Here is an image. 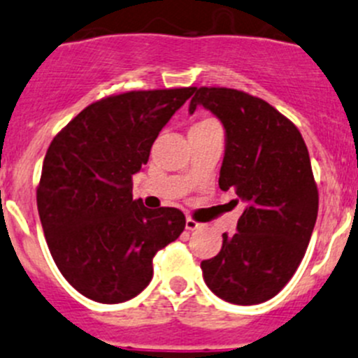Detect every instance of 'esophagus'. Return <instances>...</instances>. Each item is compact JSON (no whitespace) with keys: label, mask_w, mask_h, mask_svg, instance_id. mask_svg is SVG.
<instances>
[{"label":"esophagus","mask_w":358,"mask_h":358,"mask_svg":"<svg viewBox=\"0 0 358 358\" xmlns=\"http://www.w3.org/2000/svg\"><path fill=\"white\" fill-rule=\"evenodd\" d=\"M199 227H201L199 222H196V220H194V218L187 217V220H185V229H187V231H196V229H199Z\"/></svg>","instance_id":"obj_1"}]
</instances>
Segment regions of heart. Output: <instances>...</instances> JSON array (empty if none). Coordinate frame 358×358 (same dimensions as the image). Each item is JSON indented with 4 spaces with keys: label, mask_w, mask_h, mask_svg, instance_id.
Masks as SVG:
<instances>
[{
    "label": "heart",
    "mask_w": 358,
    "mask_h": 358,
    "mask_svg": "<svg viewBox=\"0 0 358 358\" xmlns=\"http://www.w3.org/2000/svg\"><path fill=\"white\" fill-rule=\"evenodd\" d=\"M206 124H215L213 119H201L196 126H206Z\"/></svg>",
    "instance_id": "1"
}]
</instances>
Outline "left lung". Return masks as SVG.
I'll use <instances>...</instances> for the list:
<instances>
[{
  "mask_svg": "<svg viewBox=\"0 0 358 358\" xmlns=\"http://www.w3.org/2000/svg\"><path fill=\"white\" fill-rule=\"evenodd\" d=\"M199 105L225 127L218 185L245 204L238 232L201 262L208 289L252 306L275 297L297 271L318 213V189L299 129L264 99L227 87H194Z\"/></svg>",
  "mask_w": 358,
  "mask_h": 358,
  "instance_id": "obj_1",
  "label": "left lung"
}]
</instances>
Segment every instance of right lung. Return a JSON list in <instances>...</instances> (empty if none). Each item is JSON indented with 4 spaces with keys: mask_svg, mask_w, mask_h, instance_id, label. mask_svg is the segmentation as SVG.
<instances>
[{
    "mask_svg": "<svg viewBox=\"0 0 358 358\" xmlns=\"http://www.w3.org/2000/svg\"><path fill=\"white\" fill-rule=\"evenodd\" d=\"M194 87L129 91L83 108L52 140L36 204L55 266L82 296L103 304L136 297L152 260L185 229L176 208L133 199V175Z\"/></svg>",
    "mask_w": 358,
    "mask_h": 358,
    "instance_id": "add662e5",
    "label": "right lung"
}]
</instances>
